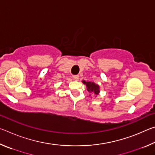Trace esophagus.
<instances>
[{
  "label": "esophagus",
  "mask_w": 155,
  "mask_h": 155,
  "mask_svg": "<svg viewBox=\"0 0 155 155\" xmlns=\"http://www.w3.org/2000/svg\"><path fill=\"white\" fill-rule=\"evenodd\" d=\"M73 79L74 81H78V79H79V77H78V75H74L73 76Z\"/></svg>",
  "instance_id": "obj_1"
}]
</instances>
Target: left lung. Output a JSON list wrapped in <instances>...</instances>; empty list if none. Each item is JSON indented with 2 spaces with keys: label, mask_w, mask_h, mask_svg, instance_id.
I'll return each instance as SVG.
<instances>
[{
  "label": "left lung",
  "mask_w": 155,
  "mask_h": 155,
  "mask_svg": "<svg viewBox=\"0 0 155 155\" xmlns=\"http://www.w3.org/2000/svg\"><path fill=\"white\" fill-rule=\"evenodd\" d=\"M83 83L86 85L87 90L89 92L94 94L96 96H97L100 92V87L98 84H96L94 82H86L85 81H83Z\"/></svg>",
  "instance_id": "obj_1"
}]
</instances>
